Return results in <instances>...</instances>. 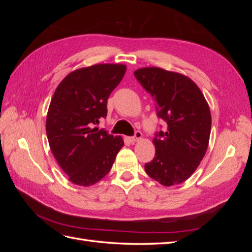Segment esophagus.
I'll return each mask as SVG.
<instances>
[{
	"label": "esophagus",
	"instance_id": "1",
	"mask_svg": "<svg viewBox=\"0 0 252 252\" xmlns=\"http://www.w3.org/2000/svg\"><path fill=\"white\" fill-rule=\"evenodd\" d=\"M141 138H142V132L139 131V130H135V131H134V135H133V136H130V138H129V141L134 143V142H136V141H139Z\"/></svg>",
	"mask_w": 252,
	"mask_h": 252
}]
</instances>
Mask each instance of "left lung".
Segmentation results:
<instances>
[{"mask_svg": "<svg viewBox=\"0 0 252 252\" xmlns=\"http://www.w3.org/2000/svg\"><path fill=\"white\" fill-rule=\"evenodd\" d=\"M156 103L157 116L166 122L155 132L156 156L145 164L151 179L164 186L186 181L200 165L208 147L211 116L200 88L185 75L158 67L134 71Z\"/></svg>", "mask_w": 252, "mask_h": 252, "instance_id": "left-lung-1", "label": "left lung"}]
</instances>
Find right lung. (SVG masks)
Instances as JSON below:
<instances>
[{"label": "right lung", "mask_w": 252, "mask_h": 252, "mask_svg": "<svg viewBox=\"0 0 252 252\" xmlns=\"http://www.w3.org/2000/svg\"><path fill=\"white\" fill-rule=\"evenodd\" d=\"M125 65L98 64L72 71L59 84L46 120L49 146L75 185L89 186L107 174L124 141L94 127L107 117V101Z\"/></svg>", "instance_id": "obj_1"}]
</instances>
